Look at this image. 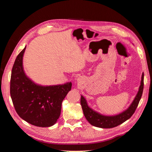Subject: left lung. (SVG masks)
Wrapping results in <instances>:
<instances>
[{
	"label": "left lung",
	"instance_id": "8db88e82",
	"mask_svg": "<svg viewBox=\"0 0 152 152\" xmlns=\"http://www.w3.org/2000/svg\"><path fill=\"white\" fill-rule=\"evenodd\" d=\"M144 73H142L141 80L139 90L136 95L134 100L126 110L122 112L115 115H104L98 112L94 111V110L90 108L87 104V101L83 96L81 95L80 104L82 110L84 114V116L87 121H88L92 126L100 128H112L115 127L120 124H122L129 118L134 113L135 110L139 104L142 94L144 86Z\"/></svg>",
	"mask_w": 152,
	"mask_h": 152
}]
</instances>
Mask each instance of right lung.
<instances>
[{
  "label": "right lung",
  "instance_id": "1",
  "mask_svg": "<svg viewBox=\"0 0 152 152\" xmlns=\"http://www.w3.org/2000/svg\"><path fill=\"white\" fill-rule=\"evenodd\" d=\"M26 49L18 55L12 66L10 94L14 107L22 119L37 127H50L61 114V103L72 89V82L41 86L26 75L23 58Z\"/></svg>",
  "mask_w": 152,
  "mask_h": 152
}]
</instances>
